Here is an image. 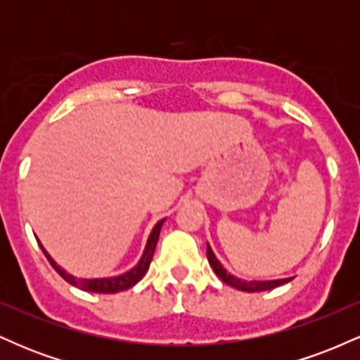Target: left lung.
Masks as SVG:
<instances>
[{
    "mask_svg": "<svg viewBox=\"0 0 360 360\" xmlns=\"http://www.w3.org/2000/svg\"><path fill=\"white\" fill-rule=\"evenodd\" d=\"M206 257H208V262L210 266H212V269L214 271V274H217L223 283L229 284V286H232L235 289H238V291H245V292L267 291V289H274L281 286V284L289 283V281L292 279V278H286V279H276V281H243L240 278H237V276L230 274V272L221 266V262L217 259V255H214V252L212 250V247H210V243H206Z\"/></svg>",
    "mask_w": 360,
    "mask_h": 360,
    "instance_id": "8db88e82",
    "label": "left lung"
}]
</instances>
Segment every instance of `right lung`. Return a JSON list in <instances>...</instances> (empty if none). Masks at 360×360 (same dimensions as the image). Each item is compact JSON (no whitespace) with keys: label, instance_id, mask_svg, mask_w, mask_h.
I'll return each instance as SVG.
<instances>
[{"label":"right lung","instance_id":"obj_1","mask_svg":"<svg viewBox=\"0 0 360 360\" xmlns=\"http://www.w3.org/2000/svg\"><path fill=\"white\" fill-rule=\"evenodd\" d=\"M164 220H166V218H164ZM164 220L157 221L154 229H152V232L147 238L146 249H143V254L137 262V266L131 267L130 271L123 272V274L113 276V278H98V279H81V278L77 279V278H74L72 274H69V272H65L60 266H57L56 260H53L51 255H49V252L42 247V243H40L39 240H37V242H39L40 249L44 250L45 257L49 259L51 266L57 272H59L60 278H64L69 284H72V286L82 289V291L103 292V295H110V292H120V291H125V289H128V288L135 286V284H137L139 281L142 279L143 276H146V272L148 271V266H150V260H152V257H154V250H155L157 240H159L160 229H162Z\"/></svg>","mask_w":360,"mask_h":360}]
</instances>
